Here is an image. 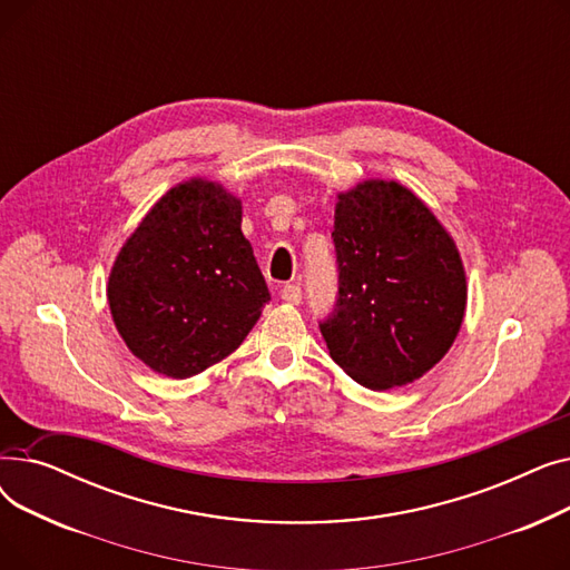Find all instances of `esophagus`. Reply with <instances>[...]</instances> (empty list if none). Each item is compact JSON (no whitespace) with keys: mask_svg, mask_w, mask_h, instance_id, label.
Returning a JSON list of instances; mask_svg holds the SVG:
<instances>
[{"mask_svg":"<svg viewBox=\"0 0 570 570\" xmlns=\"http://www.w3.org/2000/svg\"><path fill=\"white\" fill-rule=\"evenodd\" d=\"M279 295H282V301L288 303V305H301L303 303V288L297 286V284H286L279 291Z\"/></svg>","mask_w":570,"mask_h":570,"instance_id":"obj_1","label":"esophagus"}]
</instances>
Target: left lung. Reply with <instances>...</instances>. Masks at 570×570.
I'll use <instances>...</instances> for the list:
<instances>
[{"mask_svg":"<svg viewBox=\"0 0 570 570\" xmlns=\"http://www.w3.org/2000/svg\"><path fill=\"white\" fill-rule=\"evenodd\" d=\"M337 297L318 321L333 361L370 391L406 385L453 346L466 307L458 247L430 207L370 179L335 207Z\"/></svg>","mask_w":570,"mask_h":570,"instance_id":"left-lung-1","label":"left lung"}]
</instances>
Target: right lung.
<instances>
[{
    "label": "right lung",
    "instance_id": "add662e5",
    "mask_svg": "<svg viewBox=\"0 0 570 570\" xmlns=\"http://www.w3.org/2000/svg\"><path fill=\"white\" fill-rule=\"evenodd\" d=\"M243 205L219 185L173 187L119 252L108 303L131 353L159 374L189 379L245 342L269 301Z\"/></svg>",
    "mask_w": 570,
    "mask_h": 570
}]
</instances>
